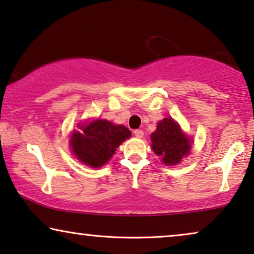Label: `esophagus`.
<instances>
[{
    "mask_svg": "<svg viewBox=\"0 0 254 254\" xmlns=\"http://www.w3.org/2000/svg\"><path fill=\"white\" fill-rule=\"evenodd\" d=\"M133 133H134V136H136L137 138H143L144 137V131L143 130L137 129V130L133 131Z\"/></svg>",
    "mask_w": 254,
    "mask_h": 254,
    "instance_id": "1",
    "label": "esophagus"
}]
</instances>
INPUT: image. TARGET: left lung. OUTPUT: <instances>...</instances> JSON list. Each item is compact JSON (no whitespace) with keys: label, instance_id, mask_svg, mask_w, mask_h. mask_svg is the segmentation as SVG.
<instances>
[{"label":"left lung","instance_id":"8db88e82","mask_svg":"<svg viewBox=\"0 0 254 254\" xmlns=\"http://www.w3.org/2000/svg\"><path fill=\"white\" fill-rule=\"evenodd\" d=\"M152 148L166 165H177L190 151V143L171 117L164 118L151 134Z\"/></svg>","mask_w":254,"mask_h":254}]
</instances>
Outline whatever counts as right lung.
<instances>
[{
    "mask_svg": "<svg viewBox=\"0 0 254 254\" xmlns=\"http://www.w3.org/2000/svg\"><path fill=\"white\" fill-rule=\"evenodd\" d=\"M80 127L82 131L70 137V146L80 161L94 168L106 164L116 148L131 136L127 127L106 120H95Z\"/></svg>",
    "mask_w": 254,
    "mask_h": 254,
    "instance_id": "right-lung-1",
    "label": "right lung"
}]
</instances>
